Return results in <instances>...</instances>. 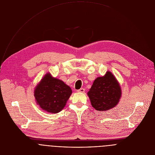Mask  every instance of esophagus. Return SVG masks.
<instances>
[{
  "instance_id": "1",
  "label": "esophagus",
  "mask_w": 155,
  "mask_h": 155,
  "mask_svg": "<svg viewBox=\"0 0 155 155\" xmlns=\"http://www.w3.org/2000/svg\"><path fill=\"white\" fill-rule=\"evenodd\" d=\"M84 91H85V90H84V88H80V90H77V92H78V93H84Z\"/></svg>"
}]
</instances>
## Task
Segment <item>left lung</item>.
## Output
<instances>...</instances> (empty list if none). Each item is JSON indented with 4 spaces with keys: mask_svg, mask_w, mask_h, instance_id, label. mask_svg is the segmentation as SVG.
I'll return each instance as SVG.
<instances>
[{
    "mask_svg": "<svg viewBox=\"0 0 155 155\" xmlns=\"http://www.w3.org/2000/svg\"><path fill=\"white\" fill-rule=\"evenodd\" d=\"M121 94L119 83L110 72L97 78L87 92L91 105L98 111H105L116 106Z\"/></svg>",
    "mask_w": 155,
    "mask_h": 155,
    "instance_id": "1",
    "label": "left lung"
}]
</instances>
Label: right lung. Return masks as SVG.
Returning <instances> with one entry per match:
<instances>
[{
	"label": "right lung",
	"mask_w": 155,
	"mask_h": 155,
	"mask_svg": "<svg viewBox=\"0 0 155 155\" xmlns=\"http://www.w3.org/2000/svg\"><path fill=\"white\" fill-rule=\"evenodd\" d=\"M72 92L71 88L62 81L47 74L36 87L34 96L43 110L56 114L65 107Z\"/></svg>",
	"instance_id": "add662e5"
}]
</instances>
